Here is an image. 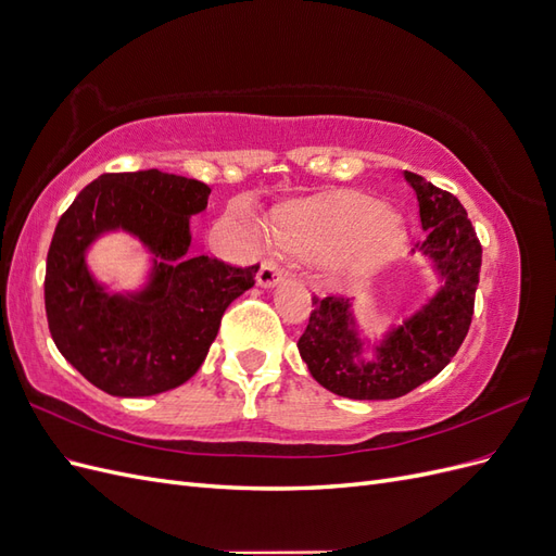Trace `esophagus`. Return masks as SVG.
Segmentation results:
<instances>
[{
    "label": "esophagus",
    "instance_id": "esophagus-1",
    "mask_svg": "<svg viewBox=\"0 0 556 556\" xmlns=\"http://www.w3.org/2000/svg\"><path fill=\"white\" fill-rule=\"evenodd\" d=\"M282 276H285V271L282 268L276 264V262H271V260H266V262H262V266H260V274H257V285L260 288H276V285L282 280Z\"/></svg>",
    "mask_w": 556,
    "mask_h": 556
}]
</instances>
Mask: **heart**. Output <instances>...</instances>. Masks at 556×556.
<instances>
[{
  "label": "heart",
  "mask_w": 556,
  "mask_h": 556,
  "mask_svg": "<svg viewBox=\"0 0 556 556\" xmlns=\"http://www.w3.org/2000/svg\"><path fill=\"white\" fill-rule=\"evenodd\" d=\"M278 239L304 255H325L339 276L359 278L394 255L401 227L382 201L331 194L280 213Z\"/></svg>",
  "instance_id": "heart-1"
}]
</instances>
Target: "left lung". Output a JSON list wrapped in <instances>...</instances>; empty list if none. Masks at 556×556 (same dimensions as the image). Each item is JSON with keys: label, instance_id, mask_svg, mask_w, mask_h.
Segmentation results:
<instances>
[{"label": "left lung", "instance_id": "1", "mask_svg": "<svg viewBox=\"0 0 556 556\" xmlns=\"http://www.w3.org/2000/svg\"><path fill=\"white\" fill-rule=\"evenodd\" d=\"M417 194L422 239L415 250L431 260L441 278L427 304L371 345L364 339L352 301L313 296V311L299 355L325 390L359 401H387L439 376L464 343L473 317L482 245L459 199L422 176L403 172ZM413 250V252H415Z\"/></svg>", "mask_w": 556, "mask_h": 556}]
</instances>
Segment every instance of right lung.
<instances>
[{"mask_svg":"<svg viewBox=\"0 0 556 556\" xmlns=\"http://www.w3.org/2000/svg\"><path fill=\"white\" fill-rule=\"evenodd\" d=\"M206 182L157 169L104 174L83 188L55 227L46 260L48 329L62 357L111 396H153L190 380L233 299L260 266L190 255V217ZM125 230L154 255L137 293H109L87 266L104 232Z\"/></svg>","mask_w":556,"mask_h":556,"instance_id":"obj_1","label":"right lung"}]
</instances>
